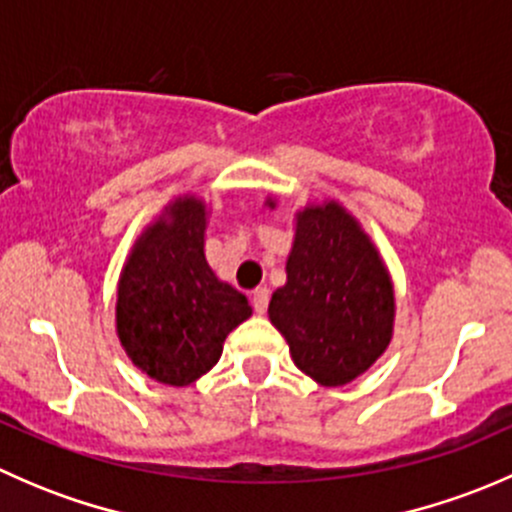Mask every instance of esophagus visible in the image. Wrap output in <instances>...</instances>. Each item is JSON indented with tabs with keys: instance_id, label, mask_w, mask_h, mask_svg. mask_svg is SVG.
<instances>
[{
	"instance_id": "obj_1",
	"label": "esophagus",
	"mask_w": 512,
	"mask_h": 512,
	"mask_svg": "<svg viewBox=\"0 0 512 512\" xmlns=\"http://www.w3.org/2000/svg\"><path fill=\"white\" fill-rule=\"evenodd\" d=\"M267 304H270V289L257 287L255 292H252V307H255L257 314H265Z\"/></svg>"
}]
</instances>
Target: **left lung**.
Wrapping results in <instances>:
<instances>
[{
	"label": "left lung",
	"mask_w": 512,
	"mask_h": 512,
	"mask_svg": "<svg viewBox=\"0 0 512 512\" xmlns=\"http://www.w3.org/2000/svg\"><path fill=\"white\" fill-rule=\"evenodd\" d=\"M275 208V200L267 198ZM287 282L270 299V322L299 371L322 386L364 374L394 337V282L359 220L337 200L294 215Z\"/></svg>",
	"instance_id": "1"
}]
</instances>
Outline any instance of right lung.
<instances>
[{
  "mask_svg": "<svg viewBox=\"0 0 512 512\" xmlns=\"http://www.w3.org/2000/svg\"><path fill=\"white\" fill-rule=\"evenodd\" d=\"M205 227V200L178 195L141 232L118 277L123 352L165 386H188L208 374L227 334L252 314L245 294L205 260Z\"/></svg>",
  "mask_w": 512,
  "mask_h": 512,
  "instance_id": "1",
  "label": "right lung"
}]
</instances>
